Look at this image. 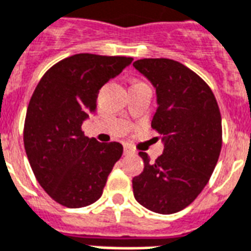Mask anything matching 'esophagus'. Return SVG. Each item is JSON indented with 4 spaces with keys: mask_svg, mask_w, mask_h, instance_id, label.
I'll use <instances>...</instances> for the list:
<instances>
[{
    "mask_svg": "<svg viewBox=\"0 0 251 251\" xmlns=\"http://www.w3.org/2000/svg\"><path fill=\"white\" fill-rule=\"evenodd\" d=\"M123 152H124V154H126V156H127V154L133 153V152H135V151H133L132 147H129V146H127V144H124V147H123Z\"/></svg>",
    "mask_w": 251,
    "mask_h": 251,
    "instance_id": "obj_1",
    "label": "esophagus"
}]
</instances>
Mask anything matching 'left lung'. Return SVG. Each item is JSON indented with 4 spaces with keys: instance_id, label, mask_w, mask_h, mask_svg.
<instances>
[{
    "instance_id": "obj_1",
    "label": "left lung",
    "mask_w": 251,
    "mask_h": 251,
    "mask_svg": "<svg viewBox=\"0 0 251 251\" xmlns=\"http://www.w3.org/2000/svg\"><path fill=\"white\" fill-rule=\"evenodd\" d=\"M156 88L152 128L163 136L164 152L154 161L139 152L144 169L133 177L140 205L172 214L190 205L208 184L222 147L221 112L204 79L180 62L144 58L133 63Z\"/></svg>"
}]
</instances>
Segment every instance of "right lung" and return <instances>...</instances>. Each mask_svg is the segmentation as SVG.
Here are the masks:
<instances>
[{"mask_svg":"<svg viewBox=\"0 0 251 251\" xmlns=\"http://www.w3.org/2000/svg\"><path fill=\"white\" fill-rule=\"evenodd\" d=\"M132 61L75 54L47 70L31 95L24 127L26 154L39 185L66 208H83L100 199L123 154L120 143L84 136L82 123L97 110L99 90Z\"/></svg>","mask_w":251,"mask_h":251,"instance_id":"1","label":"right lung"}]
</instances>
